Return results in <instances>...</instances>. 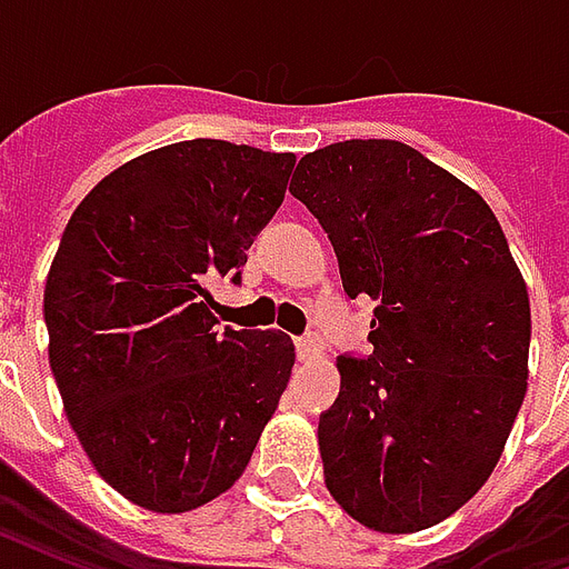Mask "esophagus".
<instances>
[{
  "label": "esophagus",
  "instance_id": "obj_1",
  "mask_svg": "<svg viewBox=\"0 0 569 569\" xmlns=\"http://www.w3.org/2000/svg\"><path fill=\"white\" fill-rule=\"evenodd\" d=\"M296 350L301 362H310V359L320 357V350H322L320 338H317V335H305V338H298L296 341Z\"/></svg>",
  "mask_w": 569,
  "mask_h": 569
}]
</instances>
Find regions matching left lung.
Here are the masks:
<instances>
[{
    "instance_id": "obj_1",
    "label": "left lung",
    "mask_w": 569,
    "mask_h": 569,
    "mask_svg": "<svg viewBox=\"0 0 569 569\" xmlns=\"http://www.w3.org/2000/svg\"><path fill=\"white\" fill-rule=\"evenodd\" d=\"M289 191L332 240L347 296L378 301L371 357H338L320 415L326 488L369 530H427L488 481L525 402V277L485 198L406 142L310 151Z\"/></svg>"
}]
</instances>
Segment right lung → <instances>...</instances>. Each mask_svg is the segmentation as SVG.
I'll return each instance as SVG.
<instances>
[{
	"instance_id": "obj_1",
	"label": "right lung",
	"mask_w": 569,
	"mask_h": 569,
	"mask_svg": "<svg viewBox=\"0 0 569 569\" xmlns=\"http://www.w3.org/2000/svg\"><path fill=\"white\" fill-rule=\"evenodd\" d=\"M292 151L186 140L81 200L48 271V359L93 469L149 512H191L243 476L296 347L216 329L210 280H240L283 203Z\"/></svg>"
}]
</instances>
